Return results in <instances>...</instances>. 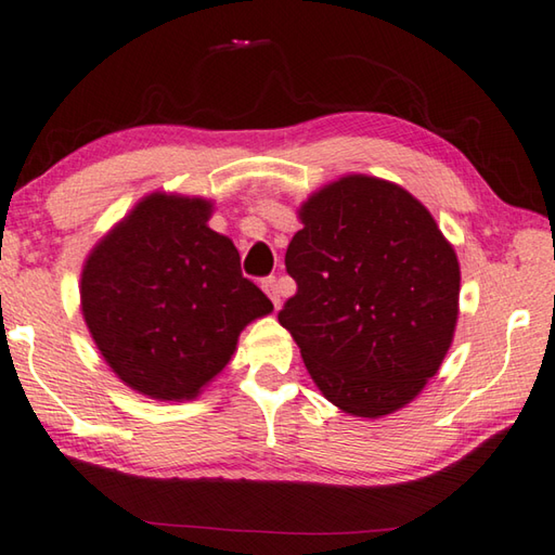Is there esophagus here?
<instances>
[{
  "label": "esophagus",
  "mask_w": 555,
  "mask_h": 555,
  "mask_svg": "<svg viewBox=\"0 0 555 555\" xmlns=\"http://www.w3.org/2000/svg\"><path fill=\"white\" fill-rule=\"evenodd\" d=\"M261 288H264V294L271 298V304H274V306L279 308V304H281V291H279L276 276H269V279L261 281Z\"/></svg>",
  "instance_id": "esophagus-1"
}]
</instances>
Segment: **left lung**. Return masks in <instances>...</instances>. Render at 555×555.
Returning <instances> with one entry per match:
<instances>
[{
    "label": "left lung",
    "instance_id": "left-lung-1",
    "mask_svg": "<svg viewBox=\"0 0 555 555\" xmlns=\"http://www.w3.org/2000/svg\"><path fill=\"white\" fill-rule=\"evenodd\" d=\"M298 291L279 312L322 396L376 420L437 374L459 320L461 267L437 220L392 181L347 175L298 208Z\"/></svg>",
    "mask_w": 555,
    "mask_h": 555
}]
</instances>
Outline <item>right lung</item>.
Listing matches in <instances>:
<instances>
[{"label": "right lung", "mask_w": 555, "mask_h": 555, "mask_svg": "<svg viewBox=\"0 0 555 555\" xmlns=\"http://www.w3.org/2000/svg\"><path fill=\"white\" fill-rule=\"evenodd\" d=\"M214 201L153 191L89 251L79 304L111 371L140 396L194 400L274 306L208 228Z\"/></svg>", "instance_id": "obj_1"}]
</instances>
